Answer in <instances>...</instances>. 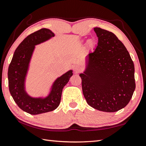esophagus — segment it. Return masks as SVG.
<instances>
[{"mask_svg": "<svg viewBox=\"0 0 146 146\" xmlns=\"http://www.w3.org/2000/svg\"><path fill=\"white\" fill-rule=\"evenodd\" d=\"M74 71H75V73H79L80 72V71H82V68L80 67V66H76L75 68H74Z\"/></svg>", "mask_w": 146, "mask_h": 146, "instance_id": "34e87169", "label": "esophagus"}]
</instances>
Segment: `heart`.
Returning a JSON list of instances; mask_svg holds the SVG:
<instances>
[{"label": "heart", "instance_id": "b5f03b06", "mask_svg": "<svg viewBox=\"0 0 146 146\" xmlns=\"http://www.w3.org/2000/svg\"><path fill=\"white\" fill-rule=\"evenodd\" d=\"M95 44H96V42H95L94 39H89L88 42H87V46H88L89 48H93L95 46Z\"/></svg>", "mask_w": 146, "mask_h": 146}]
</instances>
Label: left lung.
Returning a JSON list of instances; mask_svg holds the SVG:
<instances>
[{"mask_svg": "<svg viewBox=\"0 0 146 146\" xmlns=\"http://www.w3.org/2000/svg\"><path fill=\"white\" fill-rule=\"evenodd\" d=\"M98 46L87 57L86 68L80 74L84 96L95 109L114 112L128 104L135 89L133 60L114 34L94 28Z\"/></svg>", "mask_w": 146, "mask_h": 146, "instance_id": "obj_1", "label": "left lung"}]
</instances>
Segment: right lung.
<instances>
[{
    "label": "right lung",
    "mask_w": 146,
    "mask_h": 146,
    "mask_svg": "<svg viewBox=\"0 0 146 146\" xmlns=\"http://www.w3.org/2000/svg\"><path fill=\"white\" fill-rule=\"evenodd\" d=\"M48 29L43 28L29 35L15 50L8 68V84L10 94L22 110L32 115L54 110L59 107L62 89L73 75L70 70L57 78L53 83L48 96L33 98L25 91V79L35 46L54 37Z\"/></svg>",
    "instance_id": "right-lung-1"
}]
</instances>
